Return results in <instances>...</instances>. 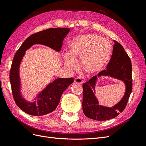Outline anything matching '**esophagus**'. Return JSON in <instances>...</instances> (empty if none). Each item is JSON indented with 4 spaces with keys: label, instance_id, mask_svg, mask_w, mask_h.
Masks as SVG:
<instances>
[{
    "label": "esophagus",
    "instance_id": "1",
    "mask_svg": "<svg viewBox=\"0 0 146 146\" xmlns=\"http://www.w3.org/2000/svg\"><path fill=\"white\" fill-rule=\"evenodd\" d=\"M82 80L80 78L77 77L74 79V83H82Z\"/></svg>",
    "mask_w": 146,
    "mask_h": 146
}]
</instances>
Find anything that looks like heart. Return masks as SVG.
Instances as JSON below:
<instances>
[{
    "label": "heart",
    "mask_w": 146,
    "mask_h": 146,
    "mask_svg": "<svg viewBox=\"0 0 146 146\" xmlns=\"http://www.w3.org/2000/svg\"><path fill=\"white\" fill-rule=\"evenodd\" d=\"M111 50V43L98 35H81L70 43L69 54L65 55L64 64L69 69H74L76 60L80 58V69L86 74H94L107 63Z\"/></svg>",
    "instance_id": "1"
}]
</instances>
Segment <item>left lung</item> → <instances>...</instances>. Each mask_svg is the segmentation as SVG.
I'll use <instances>...</instances> for the list:
<instances>
[{
    "mask_svg": "<svg viewBox=\"0 0 146 146\" xmlns=\"http://www.w3.org/2000/svg\"><path fill=\"white\" fill-rule=\"evenodd\" d=\"M113 54L107 69L102 70L98 76L92 77L83 85V111L88 118L96 121H107L116 117L125 109L132 91L131 63L124 48L116 41H113ZM111 76L125 83L126 92L123 98L112 108L98 104L94 94L95 85L98 77Z\"/></svg>",
    "mask_w": 146,
    "mask_h": 146,
    "instance_id": "8db88e82",
    "label": "left lung"
}]
</instances>
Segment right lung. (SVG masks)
<instances>
[{
	"label": "right lung",
	"instance_id": "obj_1",
	"mask_svg": "<svg viewBox=\"0 0 146 146\" xmlns=\"http://www.w3.org/2000/svg\"><path fill=\"white\" fill-rule=\"evenodd\" d=\"M69 31L67 28H52L34 33L25 39L15 55L10 73L13 98L17 107L30 115L43 116L54 111L59 104L63 92L74 82V78H56L37 94L35 101L31 102L25 100L21 92L19 76V67L25 52L35 44H42L59 52Z\"/></svg>",
	"mask_w": 146,
	"mask_h": 146
}]
</instances>
